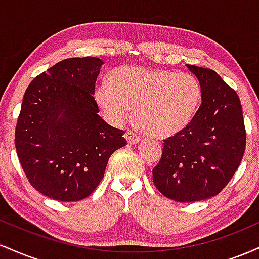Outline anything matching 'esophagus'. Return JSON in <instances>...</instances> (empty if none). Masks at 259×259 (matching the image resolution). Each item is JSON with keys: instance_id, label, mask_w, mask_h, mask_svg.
I'll return each instance as SVG.
<instances>
[{"instance_id": "1", "label": "esophagus", "mask_w": 259, "mask_h": 259, "mask_svg": "<svg viewBox=\"0 0 259 259\" xmlns=\"http://www.w3.org/2000/svg\"><path fill=\"white\" fill-rule=\"evenodd\" d=\"M124 138H125L126 141L132 145H136L138 142H140V140H141L138 134L132 132V130H127V132L125 133V135H124Z\"/></svg>"}]
</instances>
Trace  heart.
<instances>
[{"instance_id":"heart-1","label":"heart","mask_w":259,"mask_h":259,"mask_svg":"<svg viewBox=\"0 0 259 259\" xmlns=\"http://www.w3.org/2000/svg\"><path fill=\"white\" fill-rule=\"evenodd\" d=\"M95 99L106 119L120 125L133 117L151 138L168 139L185 130L200 107L195 76L173 70L121 65L97 86Z\"/></svg>"}]
</instances>
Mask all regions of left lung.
Here are the masks:
<instances>
[{
	"label": "left lung",
	"instance_id": "obj_1",
	"mask_svg": "<svg viewBox=\"0 0 259 259\" xmlns=\"http://www.w3.org/2000/svg\"><path fill=\"white\" fill-rule=\"evenodd\" d=\"M202 88V103L185 130L164 141L153 183L165 197L196 202L218 195L243 157L246 130L237 94L214 70L186 64Z\"/></svg>",
	"mask_w": 259,
	"mask_h": 259
}]
</instances>
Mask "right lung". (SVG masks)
<instances>
[{"label": "right lung", "instance_id": "right-lung-1", "mask_svg": "<svg viewBox=\"0 0 259 259\" xmlns=\"http://www.w3.org/2000/svg\"><path fill=\"white\" fill-rule=\"evenodd\" d=\"M102 59L67 58L26 89L16 127V150L32 187L53 200L88 197L109 157L125 146L123 130L100 117L95 84Z\"/></svg>", "mask_w": 259, "mask_h": 259}]
</instances>
